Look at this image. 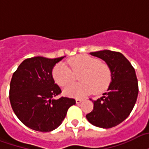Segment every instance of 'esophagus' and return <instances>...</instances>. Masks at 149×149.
Listing matches in <instances>:
<instances>
[{
    "instance_id": "esophagus-1",
    "label": "esophagus",
    "mask_w": 149,
    "mask_h": 149,
    "mask_svg": "<svg viewBox=\"0 0 149 149\" xmlns=\"http://www.w3.org/2000/svg\"><path fill=\"white\" fill-rule=\"evenodd\" d=\"M83 100L82 99H79V98H77L76 99V102H77V104H79V103H81Z\"/></svg>"
}]
</instances>
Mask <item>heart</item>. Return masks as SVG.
<instances>
[{
    "instance_id": "1",
    "label": "heart",
    "mask_w": 149,
    "mask_h": 149,
    "mask_svg": "<svg viewBox=\"0 0 149 149\" xmlns=\"http://www.w3.org/2000/svg\"><path fill=\"white\" fill-rule=\"evenodd\" d=\"M68 66L63 63L55 65L52 70L54 82L65 87L74 81L79 74V83L65 87L64 94L71 97H84L94 92L95 95L105 91L112 81L109 66L99 59L86 54H79L68 61Z\"/></svg>"
}]
</instances>
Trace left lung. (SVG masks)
I'll return each instance as SVG.
<instances>
[{
	"mask_svg": "<svg viewBox=\"0 0 149 149\" xmlns=\"http://www.w3.org/2000/svg\"><path fill=\"white\" fill-rule=\"evenodd\" d=\"M90 54L107 63L112 71V81L107 92L92 101L94 109L86 117L95 127H113L128 117L136 103L138 83L135 70L120 52L104 50Z\"/></svg>",
	"mask_w": 149,
	"mask_h": 149,
	"instance_id": "left-lung-1",
	"label": "left lung"
}]
</instances>
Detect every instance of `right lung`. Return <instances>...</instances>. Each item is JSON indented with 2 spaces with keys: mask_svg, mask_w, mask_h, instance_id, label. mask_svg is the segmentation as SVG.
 Masks as SVG:
<instances>
[{
  "mask_svg": "<svg viewBox=\"0 0 149 149\" xmlns=\"http://www.w3.org/2000/svg\"><path fill=\"white\" fill-rule=\"evenodd\" d=\"M63 58H26L12 75L9 90L11 108L19 120L32 130L49 132L56 129L69 108L76 104L70 97L54 99L62 91L54 84L52 70Z\"/></svg>",
  "mask_w": 149,
  "mask_h": 149,
  "instance_id": "add662e5",
  "label": "right lung"
}]
</instances>
